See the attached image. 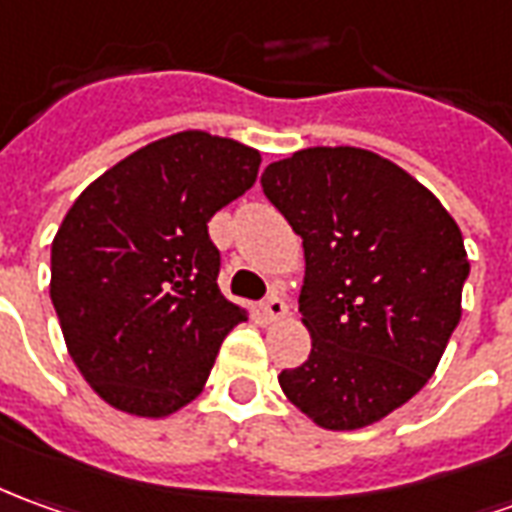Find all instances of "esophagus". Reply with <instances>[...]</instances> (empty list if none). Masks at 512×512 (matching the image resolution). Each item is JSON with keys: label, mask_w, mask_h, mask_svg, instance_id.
<instances>
[{"label": "esophagus", "mask_w": 512, "mask_h": 512, "mask_svg": "<svg viewBox=\"0 0 512 512\" xmlns=\"http://www.w3.org/2000/svg\"><path fill=\"white\" fill-rule=\"evenodd\" d=\"M263 316H266L268 321H282V318L288 316V302L282 299L280 293L268 296L266 305H263Z\"/></svg>", "instance_id": "esophagus-1"}]
</instances>
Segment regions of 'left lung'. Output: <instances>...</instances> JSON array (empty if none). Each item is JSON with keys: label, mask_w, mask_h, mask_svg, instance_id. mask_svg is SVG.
Instances as JSON below:
<instances>
[{"label": "left lung", "mask_w": 512, "mask_h": 512, "mask_svg": "<svg viewBox=\"0 0 512 512\" xmlns=\"http://www.w3.org/2000/svg\"><path fill=\"white\" fill-rule=\"evenodd\" d=\"M305 246L310 355L282 393L324 430H360L413 399L460 321L468 255L438 196L357 146H310L263 171Z\"/></svg>", "instance_id": "8db88e82"}]
</instances>
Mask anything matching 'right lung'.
<instances>
[{
    "label": "right lung",
    "instance_id": "1",
    "mask_svg": "<svg viewBox=\"0 0 512 512\" xmlns=\"http://www.w3.org/2000/svg\"><path fill=\"white\" fill-rule=\"evenodd\" d=\"M260 152L185 130L141 146L82 191L52 241L49 296L99 399L166 418L205 388L246 310L219 291L207 221L257 180Z\"/></svg>",
    "mask_w": 512,
    "mask_h": 512
}]
</instances>
